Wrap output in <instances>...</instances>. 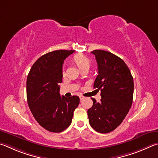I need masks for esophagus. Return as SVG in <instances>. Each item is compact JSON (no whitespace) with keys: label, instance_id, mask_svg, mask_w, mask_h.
<instances>
[{"label":"esophagus","instance_id":"obj_1","mask_svg":"<svg viewBox=\"0 0 158 158\" xmlns=\"http://www.w3.org/2000/svg\"><path fill=\"white\" fill-rule=\"evenodd\" d=\"M79 98H80V99H81V101H82V99L84 98V96H79Z\"/></svg>","mask_w":158,"mask_h":158}]
</instances>
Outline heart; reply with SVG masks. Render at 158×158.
<instances>
[{"label": "heart", "instance_id": "b5f03b06", "mask_svg": "<svg viewBox=\"0 0 158 158\" xmlns=\"http://www.w3.org/2000/svg\"><path fill=\"white\" fill-rule=\"evenodd\" d=\"M72 61L76 64L81 71L84 70H89L91 65H92V61L87 55L82 53H78L75 55L72 58ZM63 75H64V71H62Z\"/></svg>", "mask_w": 158, "mask_h": 158}]
</instances>
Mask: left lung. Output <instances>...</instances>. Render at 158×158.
Returning a JSON list of instances; mask_svg holds the SVG:
<instances>
[{"instance_id":"left-lung-1","label":"left lung","mask_w":158,"mask_h":158,"mask_svg":"<svg viewBox=\"0 0 158 158\" xmlns=\"http://www.w3.org/2000/svg\"><path fill=\"white\" fill-rule=\"evenodd\" d=\"M95 55L98 74L94 87L101 90V99L95 98L88 110L90 126L101 133H108L122 123L131 109L133 98L134 82L124 61L103 50L91 52Z\"/></svg>"}]
</instances>
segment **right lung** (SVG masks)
<instances>
[{"label":"right lung","instance_id":"1","mask_svg":"<svg viewBox=\"0 0 158 158\" xmlns=\"http://www.w3.org/2000/svg\"><path fill=\"white\" fill-rule=\"evenodd\" d=\"M75 51L48 52L36 61L27 75V100L33 117L47 131L60 132L70 126L78 96H60L64 61Z\"/></svg>","mask_w":158,"mask_h":158}]
</instances>
